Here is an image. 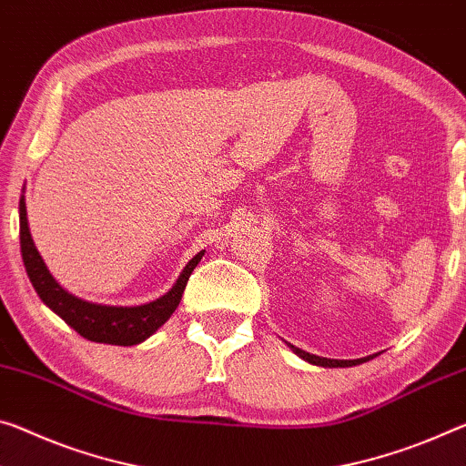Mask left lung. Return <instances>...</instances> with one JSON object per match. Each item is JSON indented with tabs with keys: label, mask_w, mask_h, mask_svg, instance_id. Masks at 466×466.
I'll list each match as a JSON object with an SVG mask.
<instances>
[{
	"label": "left lung",
	"mask_w": 466,
	"mask_h": 466,
	"mask_svg": "<svg viewBox=\"0 0 466 466\" xmlns=\"http://www.w3.org/2000/svg\"><path fill=\"white\" fill-rule=\"evenodd\" d=\"M288 346H290L292 352L297 354V357H300L302 360H307V363L317 365V367H329V369H334V367H352V365H360V363H367V360H371V359L378 357V354H371V357H363V359H352V360H338V359H326V357H317V354H311V352H305V350H300V349H297V346H292V344H288Z\"/></svg>",
	"instance_id": "left-lung-1"
}]
</instances>
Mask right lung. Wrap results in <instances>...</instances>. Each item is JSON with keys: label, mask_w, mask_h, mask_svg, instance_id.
<instances>
[{"label": "right lung", "mask_w": 466, "mask_h": 466, "mask_svg": "<svg viewBox=\"0 0 466 466\" xmlns=\"http://www.w3.org/2000/svg\"><path fill=\"white\" fill-rule=\"evenodd\" d=\"M18 216L22 261H25L28 279H31L39 299L56 315H60L72 329H76L80 336L99 344L135 346L145 342L147 338H151L172 317L176 309H178L190 273H193V269L205 255V250H201V253H197L187 263V268L180 271L178 279H176L174 286L169 288L164 297L137 307L99 305V302H88L74 297V294L62 288L60 282L49 273L46 261H43V257L39 255V250H36L33 242L31 228H28L25 188H22L20 195Z\"/></svg>", "instance_id": "right-lung-1"}]
</instances>
